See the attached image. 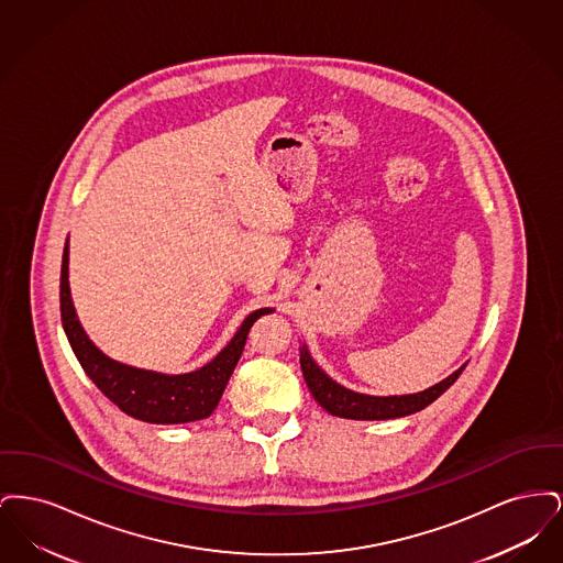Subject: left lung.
Listing matches in <instances>:
<instances>
[{"mask_svg":"<svg viewBox=\"0 0 563 563\" xmlns=\"http://www.w3.org/2000/svg\"><path fill=\"white\" fill-rule=\"evenodd\" d=\"M299 365H301V374H303V379H306L312 397L319 401L322 409L329 411L331 416L349 418V420H393V418L411 416V413L424 409L430 402L437 401L466 367V363H464L460 369H455L454 374L448 375L445 379H441L439 384L430 386L422 393L374 397V395L350 390L346 386L338 384L333 377L324 374L317 365V361L312 358L306 344L299 346Z\"/></svg>","mask_w":563,"mask_h":563,"instance_id":"left-lung-1","label":"left lung"}]
</instances>
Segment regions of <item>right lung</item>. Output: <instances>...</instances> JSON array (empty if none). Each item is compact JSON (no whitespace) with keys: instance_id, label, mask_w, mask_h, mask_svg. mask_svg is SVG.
<instances>
[{"instance_id":"1","label":"right lung","mask_w":563,"mask_h":563,"mask_svg":"<svg viewBox=\"0 0 563 563\" xmlns=\"http://www.w3.org/2000/svg\"><path fill=\"white\" fill-rule=\"evenodd\" d=\"M274 308H260L242 321L213 361L189 374H161L120 363L97 349L84 331L69 289V239L60 266V321L81 369L124 413L150 424H186L209 418L221 399L246 344L249 329Z\"/></svg>"}]
</instances>
